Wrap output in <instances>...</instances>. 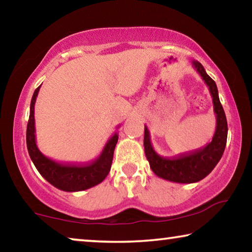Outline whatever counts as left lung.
Returning <instances> with one entry per match:
<instances>
[{
	"instance_id": "1",
	"label": "left lung",
	"mask_w": 252,
	"mask_h": 252,
	"mask_svg": "<svg viewBox=\"0 0 252 252\" xmlns=\"http://www.w3.org/2000/svg\"><path fill=\"white\" fill-rule=\"evenodd\" d=\"M192 66L207 84L212 96L213 112L216 114L217 120L212 141L198 150L183 153L174 158H164L158 155L153 149L150 133L148 127L144 126V152L151 170L159 178L177 183H194L206 178L220 161L227 143V119L222 105L220 103L217 84L207 74L201 63L193 60Z\"/></svg>"
}]
</instances>
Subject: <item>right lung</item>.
Returning <instances> with one entry per match:
<instances>
[{"label": "right lung", "instance_id": "add662e5", "mask_svg": "<svg viewBox=\"0 0 252 252\" xmlns=\"http://www.w3.org/2000/svg\"><path fill=\"white\" fill-rule=\"evenodd\" d=\"M40 88L33 93L30 105V118L27 127V147L30 158L35 165L37 171L51 185L66 192L83 191L99 185L110 172L113 160V152L116 149L119 135L114 133L102 150L101 155L90 163L70 164L60 163L45 157L36 146L35 140V120H34V104Z\"/></svg>", "mask_w": 252, "mask_h": 252}]
</instances>
